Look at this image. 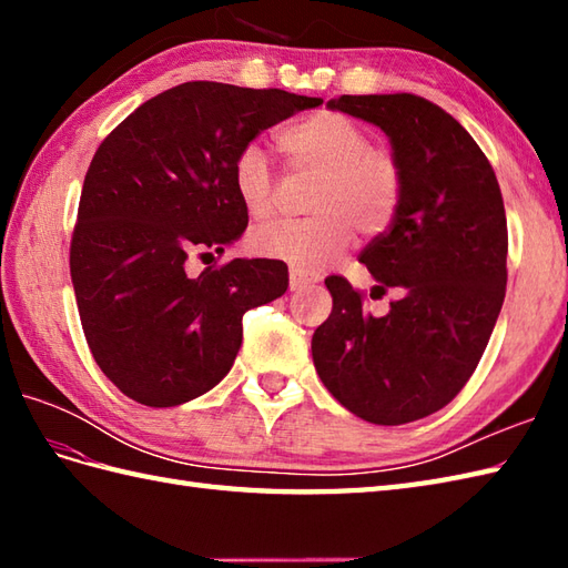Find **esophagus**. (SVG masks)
<instances>
[{"instance_id": "obj_1", "label": "esophagus", "mask_w": 568, "mask_h": 568, "mask_svg": "<svg viewBox=\"0 0 568 568\" xmlns=\"http://www.w3.org/2000/svg\"><path fill=\"white\" fill-rule=\"evenodd\" d=\"M312 283H317L315 275H307L303 271L291 268V291H305V287Z\"/></svg>"}]
</instances>
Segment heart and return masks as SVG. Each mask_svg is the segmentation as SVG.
<instances>
[{"mask_svg": "<svg viewBox=\"0 0 568 568\" xmlns=\"http://www.w3.org/2000/svg\"><path fill=\"white\" fill-rule=\"evenodd\" d=\"M277 149L293 171L317 175L310 202L315 216L256 229L253 253L315 273L344 256L356 226L364 234H381L395 220L403 200L400 163L371 146L368 131L354 119L339 112L310 114L277 134ZM232 178L251 220H268L275 212V183L256 143L239 151Z\"/></svg>", "mask_w": 568, "mask_h": 568, "instance_id": "heart-1", "label": "heart"}]
</instances>
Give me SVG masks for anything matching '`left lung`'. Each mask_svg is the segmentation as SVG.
I'll return each mask as SVG.
<instances>
[{
	"label": "left lung",
	"instance_id": "left-lung-1",
	"mask_svg": "<svg viewBox=\"0 0 568 568\" xmlns=\"http://www.w3.org/2000/svg\"><path fill=\"white\" fill-rule=\"evenodd\" d=\"M390 139L403 200L388 232L361 251L371 297L395 293L373 317L364 295L329 275L332 315L312 336L315 368L348 413L405 425L464 388L496 327L508 283V222L496 173L468 131L417 94H342L327 102Z\"/></svg>",
	"mask_w": 568,
	"mask_h": 568
}]
</instances>
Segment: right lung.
I'll list each match as a JSON object with an SVG mask.
<instances>
[{
    "mask_svg": "<svg viewBox=\"0 0 568 568\" xmlns=\"http://www.w3.org/2000/svg\"><path fill=\"white\" fill-rule=\"evenodd\" d=\"M320 98L185 82L131 112L94 153L70 241L84 339L131 400L175 407L234 366L251 307L287 291V265L234 258L187 275L244 234L234 190L239 151Z\"/></svg>",
    "mask_w": 568,
    "mask_h": 568,
    "instance_id": "right-lung-1",
    "label": "right lung"
}]
</instances>
